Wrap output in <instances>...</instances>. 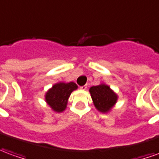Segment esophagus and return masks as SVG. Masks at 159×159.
Returning a JSON list of instances; mask_svg holds the SVG:
<instances>
[{"mask_svg":"<svg viewBox=\"0 0 159 159\" xmlns=\"http://www.w3.org/2000/svg\"><path fill=\"white\" fill-rule=\"evenodd\" d=\"M87 88H88L87 85H83V86H82L80 89H83V90H85V89H87Z\"/></svg>","mask_w":159,"mask_h":159,"instance_id":"obj_1","label":"esophagus"}]
</instances>
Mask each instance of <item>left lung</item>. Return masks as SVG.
<instances>
[{
  "label": "left lung",
  "mask_w": 159,
  "mask_h": 159,
  "mask_svg": "<svg viewBox=\"0 0 159 159\" xmlns=\"http://www.w3.org/2000/svg\"><path fill=\"white\" fill-rule=\"evenodd\" d=\"M89 92L96 109L102 113L109 112L118 100V95L104 83L91 87Z\"/></svg>",
  "instance_id": "obj_1"
}]
</instances>
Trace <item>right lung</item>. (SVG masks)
I'll use <instances>...</instances> for the list:
<instances>
[{"mask_svg":"<svg viewBox=\"0 0 159 159\" xmlns=\"http://www.w3.org/2000/svg\"><path fill=\"white\" fill-rule=\"evenodd\" d=\"M76 89L77 85L73 82L56 83L46 92L45 102L53 111L61 113L65 110L68 99L72 91L76 90Z\"/></svg>","mask_w":159,"mask_h":159,"instance_id":"add662e5","label":"right lung"}]
</instances>
